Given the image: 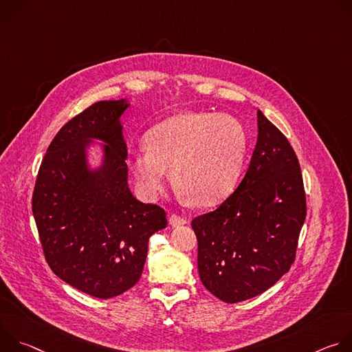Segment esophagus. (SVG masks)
Instances as JSON below:
<instances>
[{
  "mask_svg": "<svg viewBox=\"0 0 352 352\" xmlns=\"http://www.w3.org/2000/svg\"><path fill=\"white\" fill-rule=\"evenodd\" d=\"M188 221H186V219H184V217H181V216H178V214H173L171 217H170V224L173 226V227H179V226H184V224H186Z\"/></svg>",
  "mask_w": 352,
  "mask_h": 352,
  "instance_id": "34e87169",
  "label": "esophagus"
}]
</instances>
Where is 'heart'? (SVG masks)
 Wrapping results in <instances>:
<instances>
[{"label":"heart","instance_id":"b5f03b06","mask_svg":"<svg viewBox=\"0 0 352 352\" xmlns=\"http://www.w3.org/2000/svg\"><path fill=\"white\" fill-rule=\"evenodd\" d=\"M147 148L131 170L147 196L159 195L171 171L173 185L195 206H210L234 188L245 156L246 133L228 114L179 113L148 132Z\"/></svg>","mask_w":352,"mask_h":352}]
</instances>
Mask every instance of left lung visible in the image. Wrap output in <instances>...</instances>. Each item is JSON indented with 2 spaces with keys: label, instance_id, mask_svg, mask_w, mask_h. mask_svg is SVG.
I'll list each match as a JSON object with an SVG mask.
<instances>
[{
  "label": "left lung",
  "instance_id": "obj_1",
  "mask_svg": "<svg viewBox=\"0 0 352 352\" xmlns=\"http://www.w3.org/2000/svg\"><path fill=\"white\" fill-rule=\"evenodd\" d=\"M305 216L294 148L258 110V142L243 179L216 210L192 220L200 281L227 304L265 292L294 263Z\"/></svg>",
  "mask_w": 352,
  "mask_h": 352
}]
</instances>
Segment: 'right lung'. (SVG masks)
Wrapping results in <instances>:
<instances>
[{"mask_svg":"<svg viewBox=\"0 0 352 352\" xmlns=\"http://www.w3.org/2000/svg\"><path fill=\"white\" fill-rule=\"evenodd\" d=\"M126 98L97 102L68 121L41 162L32 210L44 256L67 284L109 299L133 287L143 272L148 238L167 227L166 212L142 204L128 186L121 116ZM102 144L91 169L87 148Z\"/></svg>","mask_w":352,"mask_h":352,"instance_id":"right-lung-1","label":"right lung"}]
</instances>
